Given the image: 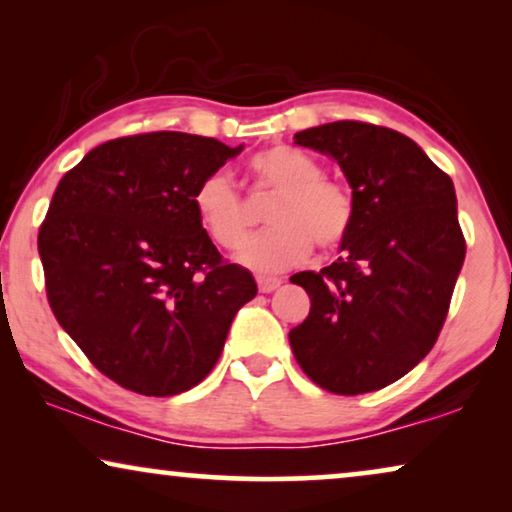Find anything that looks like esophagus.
Here are the masks:
<instances>
[{
    "instance_id": "1",
    "label": "esophagus",
    "mask_w": 512,
    "mask_h": 512,
    "mask_svg": "<svg viewBox=\"0 0 512 512\" xmlns=\"http://www.w3.org/2000/svg\"><path fill=\"white\" fill-rule=\"evenodd\" d=\"M256 282H258V291H261V293H270V291H275V289H279V286H282V279H279V277H258Z\"/></svg>"
}]
</instances>
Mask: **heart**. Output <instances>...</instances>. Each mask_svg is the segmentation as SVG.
<instances>
[{
    "label": "heart",
    "mask_w": 512,
    "mask_h": 512,
    "mask_svg": "<svg viewBox=\"0 0 512 512\" xmlns=\"http://www.w3.org/2000/svg\"><path fill=\"white\" fill-rule=\"evenodd\" d=\"M258 184L277 193L268 209V233L244 244L240 261L256 272H282L305 261L317 242L333 249L354 223V198L338 179L326 177L319 160L293 146H272L251 160ZM198 219L219 247L235 249L251 228V209L235 179L216 170L193 193Z\"/></svg>",
    "instance_id": "heart-1"
}]
</instances>
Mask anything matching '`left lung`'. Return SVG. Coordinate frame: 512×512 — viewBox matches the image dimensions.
<instances>
[{
	"label": "left lung",
	"mask_w": 512,
	"mask_h": 512,
	"mask_svg": "<svg viewBox=\"0 0 512 512\" xmlns=\"http://www.w3.org/2000/svg\"><path fill=\"white\" fill-rule=\"evenodd\" d=\"M293 139L338 160L354 198L342 256L291 277L312 303L289 333L293 356L331 394L384 389L431 352L450 310L466 256L452 179L382 125L335 121Z\"/></svg>",
	"instance_id": "1"
}]
</instances>
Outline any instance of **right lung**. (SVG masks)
Instances as JSON below:
<instances>
[{
	"instance_id": "add662e5",
	"label": "right lung",
	"mask_w": 512,
	"mask_h": 512,
	"mask_svg": "<svg viewBox=\"0 0 512 512\" xmlns=\"http://www.w3.org/2000/svg\"><path fill=\"white\" fill-rule=\"evenodd\" d=\"M214 137L144 132L95 146L55 188L39 228L48 305L88 361L142 396L200 384L256 296L202 228L195 188L226 165Z\"/></svg>"
}]
</instances>
